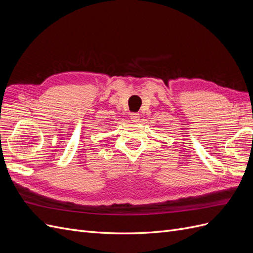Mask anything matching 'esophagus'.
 Here are the masks:
<instances>
[{
  "mask_svg": "<svg viewBox=\"0 0 253 253\" xmlns=\"http://www.w3.org/2000/svg\"><path fill=\"white\" fill-rule=\"evenodd\" d=\"M129 118H131V120H132L133 122H138L140 116H139L138 113H132L131 116H129Z\"/></svg>",
  "mask_w": 253,
  "mask_h": 253,
  "instance_id": "obj_1",
  "label": "esophagus"
}]
</instances>
